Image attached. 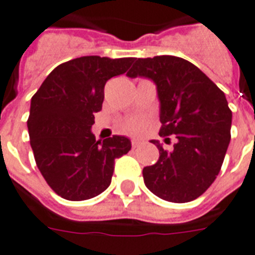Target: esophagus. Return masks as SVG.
Segmentation results:
<instances>
[{
  "instance_id": "esophagus-1",
  "label": "esophagus",
  "mask_w": 255,
  "mask_h": 255,
  "mask_svg": "<svg viewBox=\"0 0 255 255\" xmlns=\"http://www.w3.org/2000/svg\"><path fill=\"white\" fill-rule=\"evenodd\" d=\"M139 145H140V142H139V140H136V139H132V140H131V147H132V148H134V149L138 148Z\"/></svg>"
}]
</instances>
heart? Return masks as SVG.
<instances>
[{
	"label": "heart",
	"instance_id": "1",
	"mask_svg": "<svg viewBox=\"0 0 255 255\" xmlns=\"http://www.w3.org/2000/svg\"><path fill=\"white\" fill-rule=\"evenodd\" d=\"M148 125V120L145 119V117L139 116L126 120L125 123L121 125V129H123V131L130 134V135H142L143 132L147 131Z\"/></svg>",
	"mask_w": 255,
	"mask_h": 255
}]
</instances>
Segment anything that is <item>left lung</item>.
<instances>
[{
	"instance_id": "left-lung-1",
	"label": "left lung",
	"mask_w": 255,
	"mask_h": 255,
	"mask_svg": "<svg viewBox=\"0 0 255 255\" xmlns=\"http://www.w3.org/2000/svg\"><path fill=\"white\" fill-rule=\"evenodd\" d=\"M132 62L126 76L148 77L157 86L162 124L158 134L177 138L173 151L152 140L160 157L143 169L145 186L166 201H192L212 186L231 140L232 112L225 93L195 64L178 56Z\"/></svg>"
}]
</instances>
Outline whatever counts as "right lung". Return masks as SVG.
Instances as JSON below:
<instances>
[{
	"instance_id": "obj_1",
	"label": "right lung",
	"mask_w": 255,
	"mask_h": 255,
	"mask_svg": "<svg viewBox=\"0 0 255 255\" xmlns=\"http://www.w3.org/2000/svg\"><path fill=\"white\" fill-rule=\"evenodd\" d=\"M134 58L81 56L62 63L32 97L27 125L37 167L51 190L69 201L95 197L108 188L115 160L131 148L128 138L103 142L90 131L102 110L104 86L125 73Z\"/></svg>"
}]
</instances>
